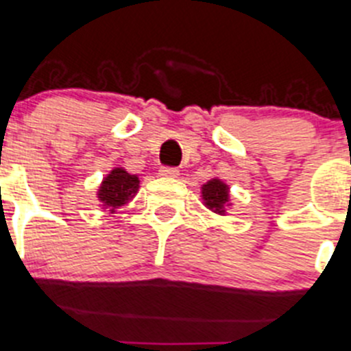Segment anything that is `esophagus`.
I'll list each match as a JSON object with an SVG mask.
<instances>
[{
    "instance_id": "34e87169",
    "label": "esophagus",
    "mask_w": 351,
    "mask_h": 351,
    "mask_svg": "<svg viewBox=\"0 0 351 351\" xmlns=\"http://www.w3.org/2000/svg\"><path fill=\"white\" fill-rule=\"evenodd\" d=\"M159 175L165 176V178H176L180 175V171L176 168H169V166H162L159 169Z\"/></svg>"
}]
</instances>
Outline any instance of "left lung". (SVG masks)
<instances>
[{"instance_id": "left-lung-1", "label": "left lung", "mask_w": 351, "mask_h": 351, "mask_svg": "<svg viewBox=\"0 0 351 351\" xmlns=\"http://www.w3.org/2000/svg\"><path fill=\"white\" fill-rule=\"evenodd\" d=\"M202 201L208 209L218 215H225L227 206L230 204V194H228V185L221 180L213 178L202 185Z\"/></svg>"}]
</instances>
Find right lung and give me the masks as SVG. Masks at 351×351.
<instances>
[{"label":"right lung","instance_id":"obj_1","mask_svg":"<svg viewBox=\"0 0 351 351\" xmlns=\"http://www.w3.org/2000/svg\"><path fill=\"white\" fill-rule=\"evenodd\" d=\"M140 180L136 175H130L126 169L114 168L104 178L98 189V201L109 208L110 213H116L117 208L128 204L138 192Z\"/></svg>","mask_w":351,"mask_h":351}]
</instances>
